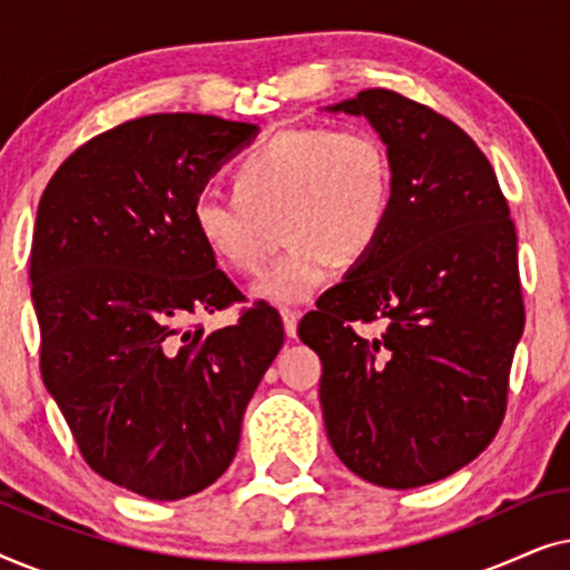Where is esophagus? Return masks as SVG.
<instances>
[{"mask_svg": "<svg viewBox=\"0 0 570 570\" xmlns=\"http://www.w3.org/2000/svg\"><path fill=\"white\" fill-rule=\"evenodd\" d=\"M279 316H283V326H285V334L287 337H295V332H298V311L293 308H283L279 311Z\"/></svg>", "mask_w": 570, "mask_h": 570, "instance_id": "34e87169", "label": "esophagus"}]
</instances>
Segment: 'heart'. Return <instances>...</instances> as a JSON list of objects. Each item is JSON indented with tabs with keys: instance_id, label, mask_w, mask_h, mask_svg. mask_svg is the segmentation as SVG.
Instances as JSON below:
<instances>
[{
	"instance_id": "b5f03b06",
	"label": "heart",
	"mask_w": 570,
	"mask_h": 570,
	"mask_svg": "<svg viewBox=\"0 0 570 570\" xmlns=\"http://www.w3.org/2000/svg\"><path fill=\"white\" fill-rule=\"evenodd\" d=\"M233 189L197 194L191 225L209 256L233 275L267 264L283 223L291 248L256 295L303 303L337 272L376 252L394 209L392 153L365 127L287 129L233 168Z\"/></svg>"
}]
</instances>
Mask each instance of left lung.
<instances>
[{
    "mask_svg": "<svg viewBox=\"0 0 570 570\" xmlns=\"http://www.w3.org/2000/svg\"><path fill=\"white\" fill-rule=\"evenodd\" d=\"M365 116L394 163V209L368 259L316 301L298 337L322 357L332 449L357 478L407 490L449 478L495 439L524 332L517 228L464 129L386 88ZM381 323V335L355 325Z\"/></svg>",
    "mask_w": 570,
    "mask_h": 570,
    "instance_id": "1",
    "label": "left lung"
}]
</instances>
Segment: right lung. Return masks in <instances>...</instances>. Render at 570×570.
Here are the masks:
<instances>
[{
	"mask_svg": "<svg viewBox=\"0 0 570 570\" xmlns=\"http://www.w3.org/2000/svg\"><path fill=\"white\" fill-rule=\"evenodd\" d=\"M256 135L205 114L100 131L46 184L30 246L41 376L92 472L178 501L228 470L240 420L285 342L269 303H244L191 225L215 168Z\"/></svg>",
	"mask_w": 570,
	"mask_h": 570,
	"instance_id": "1",
	"label": "right lung"
}]
</instances>
